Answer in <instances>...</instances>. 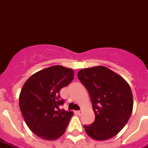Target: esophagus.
<instances>
[{"label": "esophagus", "instance_id": "34e87169", "mask_svg": "<svg viewBox=\"0 0 148 148\" xmlns=\"http://www.w3.org/2000/svg\"><path fill=\"white\" fill-rule=\"evenodd\" d=\"M76 114L77 115H81L82 114V111H81V110H77Z\"/></svg>", "mask_w": 148, "mask_h": 148}]
</instances>
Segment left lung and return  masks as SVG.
<instances>
[{"instance_id":"8db88e82","label":"left lung","mask_w":148,"mask_h":148,"mask_svg":"<svg viewBox=\"0 0 148 148\" xmlns=\"http://www.w3.org/2000/svg\"><path fill=\"white\" fill-rule=\"evenodd\" d=\"M77 77L88 90L95 114V121L84 125L86 133L97 140L117 135L133 110V95L128 84L103 66L80 70Z\"/></svg>"}]
</instances>
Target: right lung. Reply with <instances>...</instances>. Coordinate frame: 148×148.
<instances>
[{"label":"right lung","instance_id":"1","mask_svg":"<svg viewBox=\"0 0 148 148\" xmlns=\"http://www.w3.org/2000/svg\"><path fill=\"white\" fill-rule=\"evenodd\" d=\"M74 76L71 68L55 65L34 74L24 83L19 96L20 109L27 125L39 138L56 140L65 132L74 114L58 110L64 103L60 90Z\"/></svg>","mask_w":148,"mask_h":148}]
</instances>
